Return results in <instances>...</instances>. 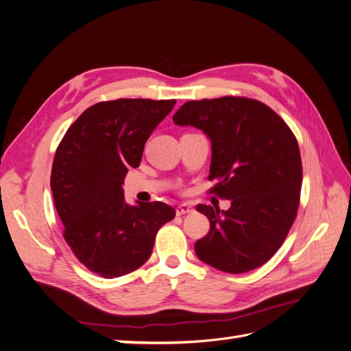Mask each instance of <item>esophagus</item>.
<instances>
[{"label":"esophagus","instance_id":"34e87169","mask_svg":"<svg viewBox=\"0 0 351 351\" xmlns=\"http://www.w3.org/2000/svg\"><path fill=\"white\" fill-rule=\"evenodd\" d=\"M193 210H195V208H193L192 205H189V204H182V205H178V206H177V209H176L177 215L190 214V212H193Z\"/></svg>","mask_w":351,"mask_h":351}]
</instances>
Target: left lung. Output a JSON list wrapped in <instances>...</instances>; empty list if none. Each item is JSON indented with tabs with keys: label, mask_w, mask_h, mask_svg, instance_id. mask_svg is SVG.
<instances>
[{
	"label": "left lung",
	"mask_w": 351,
	"mask_h": 351,
	"mask_svg": "<svg viewBox=\"0 0 351 351\" xmlns=\"http://www.w3.org/2000/svg\"><path fill=\"white\" fill-rule=\"evenodd\" d=\"M210 141L212 189L231 202L227 210L197 205L209 232L196 241L197 258L228 274L256 269L284 243L297 215L302 158L290 127L268 105L224 97L189 101L174 114Z\"/></svg>",
	"instance_id": "obj_1"
}]
</instances>
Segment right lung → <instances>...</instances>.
<instances>
[{"label": "right lung", "instance_id": "add662e5", "mask_svg": "<svg viewBox=\"0 0 351 351\" xmlns=\"http://www.w3.org/2000/svg\"><path fill=\"white\" fill-rule=\"evenodd\" d=\"M174 105L176 99L98 102L70 125L56 152L51 189L64 239L84 267L104 278L141 268L158 230L176 217L162 202L127 205L121 187Z\"/></svg>", "mask_w": 351, "mask_h": 351}]
</instances>
